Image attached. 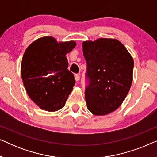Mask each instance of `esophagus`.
I'll return each instance as SVG.
<instances>
[{
	"label": "esophagus",
	"instance_id": "obj_1",
	"mask_svg": "<svg viewBox=\"0 0 157 157\" xmlns=\"http://www.w3.org/2000/svg\"><path fill=\"white\" fill-rule=\"evenodd\" d=\"M74 78H75V80H76V81H78L79 80H80V76L78 74H76L74 75Z\"/></svg>",
	"mask_w": 157,
	"mask_h": 157
}]
</instances>
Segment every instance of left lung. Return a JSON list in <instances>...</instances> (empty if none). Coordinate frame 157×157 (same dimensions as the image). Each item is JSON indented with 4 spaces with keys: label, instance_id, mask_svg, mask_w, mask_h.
Segmentation results:
<instances>
[{
    "label": "left lung",
    "instance_id": "1",
    "mask_svg": "<svg viewBox=\"0 0 157 157\" xmlns=\"http://www.w3.org/2000/svg\"><path fill=\"white\" fill-rule=\"evenodd\" d=\"M83 52L87 64V108L94 115L109 114L121 106L129 91L134 60L121 42L110 38L84 41Z\"/></svg>",
    "mask_w": 157,
    "mask_h": 157
}]
</instances>
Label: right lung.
Wrapping results in <instances>:
<instances>
[{
	"instance_id": "1",
	"label": "right lung",
	"mask_w": 157,
	"mask_h": 157,
	"mask_svg": "<svg viewBox=\"0 0 157 157\" xmlns=\"http://www.w3.org/2000/svg\"><path fill=\"white\" fill-rule=\"evenodd\" d=\"M74 41L58 43L51 36L30 45L23 54L21 77L31 99L40 109L55 111L63 108L76 81L68 68L66 54Z\"/></svg>"
}]
</instances>
